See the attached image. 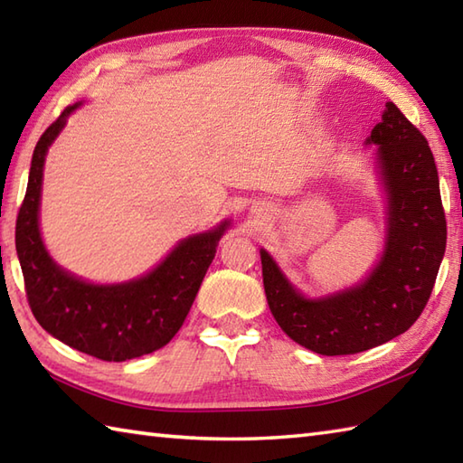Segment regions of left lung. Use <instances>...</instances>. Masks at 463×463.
<instances>
[{"instance_id": "left-lung-1", "label": "left lung", "mask_w": 463, "mask_h": 463, "mask_svg": "<svg viewBox=\"0 0 463 463\" xmlns=\"http://www.w3.org/2000/svg\"><path fill=\"white\" fill-rule=\"evenodd\" d=\"M368 145L388 194L382 259L362 284L326 298H307L260 249L264 292L288 336L322 356L370 350L400 336L426 308L446 252V214L434 155L426 137L394 103H386Z\"/></svg>"}]
</instances>
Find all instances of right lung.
Here are the masks:
<instances>
[{
  "instance_id": "1",
  "label": "right lung",
  "mask_w": 463,
  "mask_h": 463,
  "mask_svg": "<svg viewBox=\"0 0 463 463\" xmlns=\"http://www.w3.org/2000/svg\"><path fill=\"white\" fill-rule=\"evenodd\" d=\"M81 103L65 107L35 145L15 249L35 320L67 346L105 362L145 356L169 344L189 314L229 221L181 241L159 267L123 284H91L59 269L39 234V196L49 145Z\"/></svg>"
}]
</instances>
